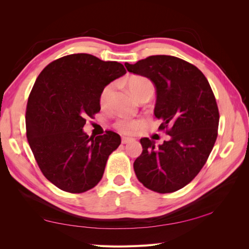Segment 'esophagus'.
<instances>
[{
	"instance_id": "34e87169",
	"label": "esophagus",
	"mask_w": 249,
	"mask_h": 249,
	"mask_svg": "<svg viewBox=\"0 0 249 249\" xmlns=\"http://www.w3.org/2000/svg\"><path fill=\"white\" fill-rule=\"evenodd\" d=\"M135 139L133 138H127V137H123L122 138V143L123 144H127V143H130V142H133Z\"/></svg>"
}]
</instances>
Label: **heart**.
<instances>
[{
    "instance_id": "obj_1",
    "label": "heart",
    "mask_w": 249,
    "mask_h": 249,
    "mask_svg": "<svg viewBox=\"0 0 249 249\" xmlns=\"http://www.w3.org/2000/svg\"><path fill=\"white\" fill-rule=\"evenodd\" d=\"M127 86L131 95L137 98L142 93L152 91L154 92V86L149 79L142 76H133L128 79ZM114 91L113 84L105 87L100 94L99 102L103 108H107L110 98L112 96ZM144 126L143 120H131V119H121L115 123V128L123 135H133Z\"/></svg>"
}]
</instances>
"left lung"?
I'll use <instances>...</instances> for the list:
<instances>
[{"label": "left lung", "mask_w": 249, "mask_h": 249, "mask_svg": "<svg viewBox=\"0 0 249 249\" xmlns=\"http://www.w3.org/2000/svg\"><path fill=\"white\" fill-rule=\"evenodd\" d=\"M125 67L154 83V115L170 136L158 146L140 139L143 150L134 162L136 176L153 192H177L200 172L217 138L219 112L212 89L200 70L176 56L152 55Z\"/></svg>", "instance_id": "left-lung-1"}]
</instances>
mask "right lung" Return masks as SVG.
Segmentation results:
<instances>
[{"label": "right lung", "instance_id": "1", "mask_svg": "<svg viewBox=\"0 0 249 249\" xmlns=\"http://www.w3.org/2000/svg\"><path fill=\"white\" fill-rule=\"evenodd\" d=\"M124 66L88 53L51 62L37 77L25 112L26 138L46 178L64 192L80 194L102 179L121 137L107 130L89 137L87 116L100 110L106 86L125 75Z\"/></svg>", "mask_w": 249, "mask_h": 249}]
</instances>
